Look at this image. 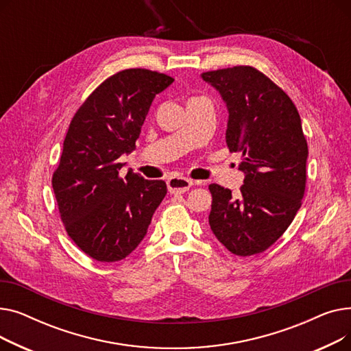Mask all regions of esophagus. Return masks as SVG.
Instances as JSON below:
<instances>
[{
  "label": "esophagus",
  "mask_w": 351,
  "mask_h": 351,
  "mask_svg": "<svg viewBox=\"0 0 351 351\" xmlns=\"http://www.w3.org/2000/svg\"><path fill=\"white\" fill-rule=\"evenodd\" d=\"M192 185H193V182L186 179V178H179V176L175 178L173 176V178H171L168 180V189H169V192L172 195L185 193V192H188L192 188Z\"/></svg>",
  "instance_id": "34e87169"
}]
</instances>
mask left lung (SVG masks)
<instances>
[{
	"label": "left lung",
	"instance_id": "left-lung-1",
	"mask_svg": "<svg viewBox=\"0 0 351 351\" xmlns=\"http://www.w3.org/2000/svg\"><path fill=\"white\" fill-rule=\"evenodd\" d=\"M228 109L226 143L241 152V192L209 185V225L217 241L237 256L265 252L300 209L306 186L307 142L296 106L252 66L202 73Z\"/></svg>",
	"mask_w": 351,
	"mask_h": 351
}]
</instances>
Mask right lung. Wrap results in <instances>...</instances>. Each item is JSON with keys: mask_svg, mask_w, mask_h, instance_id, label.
Returning a JSON list of instances; mask_svg holds the SVG:
<instances>
[{"mask_svg": "<svg viewBox=\"0 0 351 351\" xmlns=\"http://www.w3.org/2000/svg\"><path fill=\"white\" fill-rule=\"evenodd\" d=\"M173 81L155 71H121L92 92L71 121L52 189L68 234L98 262L131 254L166 195L163 180L131 171L119 178L118 159L135 151L155 97Z\"/></svg>", "mask_w": 351, "mask_h": 351, "instance_id": "1", "label": "right lung"}]
</instances>
